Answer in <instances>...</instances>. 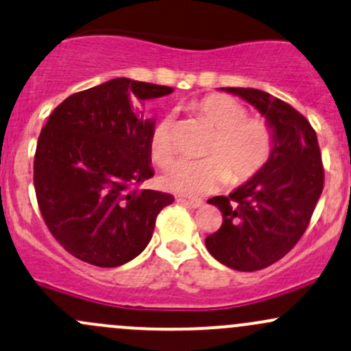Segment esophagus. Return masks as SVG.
<instances>
[{"mask_svg": "<svg viewBox=\"0 0 351 351\" xmlns=\"http://www.w3.org/2000/svg\"><path fill=\"white\" fill-rule=\"evenodd\" d=\"M178 202L190 205L191 208H200V206L204 205V202H202L200 198H178Z\"/></svg>", "mask_w": 351, "mask_h": 351, "instance_id": "1", "label": "esophagus"}]
</instances>
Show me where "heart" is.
<instances>
[{
	"label": "heart",
	"instance_id": "b5f03b06",
	"mask_svg": "<svg viewBox=\"0 0 351 351\" xmlns=\"http://www.w3.org/2000/svg\"><path fill=\"white\" fill-rule=\"evenodd\" d=\"M195 112L215 129L204 161H178L161 175L165 190L180 195H205L222 186L252 180L269 161L274 146V132L267 121L247 117V109L234 97L210 94L195 104ZM153 161L166 166L173 160L171 119L158 121L149 138Z\"/></svg>",
	"mask_w": 351,
	"mask_h": 351
}]
</instances>
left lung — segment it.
Instances as JSON below:
<instances>
[{"instance_id":"left-lung-1","label":"left lung","mask_w":351,"mask_h":351,"mask_svg":"<svg viewBox=\"0 0 351 351\" xmlns=\"http://www.w3.org/2000/svg\"><path fill=\"white\" fill-rule=\"evenodd\" d=\"M222 90L254 106L274 132L264 168L228 197L208 200L223 217L205 239L208 252L227 267L252 272L286 256L304 234L323 191L322 154L315 129L293 106L259 88Z\"/></svg>"}]
</instances>
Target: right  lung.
<instances>
[{
	"label": "right lung",
	"mask_w": 351,
	"mask_h": 351,
	"mask_svg": "<svg viewBox=\"0 0 351 351\" xmlns=\"http://www.w3.org/2000/svg\"><path fill=\"white\" fill-rule=\"evenodd\" d=\"M171 92L121 77L72 94L50 114L33 182L47 227L77 259L97 267L129 263L149 243L158 213L175 202L134 188L154 175L149 138L156 121L132 101Z\"/></svg>",
	"instance_id": "add662e5"
}]
</instances>
